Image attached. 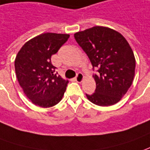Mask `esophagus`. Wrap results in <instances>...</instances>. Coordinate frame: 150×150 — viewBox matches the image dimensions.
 <instances>
[{"label":"esophagus","mask_w":150,"mask_h":150,"mask_svg":"<svg viewBox=\"0 0 150 150\" xmlns=\"http://www.w3.org/2000/svg\"><path fill=\"white\" fill-rule=\"evenodd\" d=\"M75 79L76 82H78V83H81L83 79V74H82V73H80V72L77 73V75H76V76L75 77Z\"/></svg>","instance_id":"1"}]
</instances>
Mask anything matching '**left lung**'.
Returning <instances> with one entry per match:
<instances>
[{
	"instance_id": "1",
	"label": "left lung",
	"mask_w": 150,
	"mask_h": 150,
	"mask_svg": "<svg viewBox=\"0 0 150 150\" xmlns=\"http://www.w3.org/2000/svg\"><path fill=\"white\" fill-rule=\"evenodd\" d=\"M75 41L87 54L97 74L95 91L87 94L98 106H111L121 100L133 82L135 60L126 38L113 29L95 26L74 34Z\"/></svg>"
}]
</instances>
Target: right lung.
<instances>
[{"mask_svg":"<svg viewBox=\"0 0 150 150\" xmlns=\"http://www.w3.org/2000/svg\"><path fill=\"white\" fill-rule=\"evenodd\" d=\"M69 38V34L42 33L27 42L17 54V79L25 95L35 105L50 108L62 100L69 81L57 75L51 57Z\"/></svg>","mask_w":150,"mask_h":150,"instance_id":"1","label":"right lung"}]
</instances>
